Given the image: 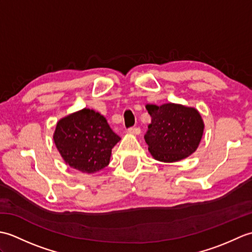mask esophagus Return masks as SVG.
<instances>
[{
  "label": "esophagus",
  "instance_id": "34e87169",
  "mask_svg": "<svg viewBox=\"0 0 252 252\" xmlns=\"http://www.w3.org/2000/svg\"><path fill=\"white\" fill-rule=\"evenodd\" d=\"M126 132L129 133V134L138 135L141 133V129H140V127H129V129L126 130Z\"/></svg>",
  "mask_w": 252,
  "mask_h": 252
}]
</instances>
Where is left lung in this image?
I'll use <instances>...</instances> for the list:
<instances>
[{
    "instance_id": "1",
    "label": "left lung",
    "mask_w": 252,
    "mask_h": 252,
    "mask_svg": "<svg viewBox=\"0 0 252 252\" xmlns=\"http://www.w3.org/2000/svg\"><path fill=\"white\" fill-rule=\"evenodd\" d=\"M152 122L145 134L148 151L161 162H176L196 152L205 129L202 118L194 107L168 103L146 105Z\"/></svg>"
}]
</instances>
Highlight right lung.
<instances>
[{"label":"right lung","mask_w":252,"mask_h":252,"mask_svg":"<svg viewBox=\"0 0 252 252\" xmlns=\"http://www.w3.org/2000/svg\"><path fill=\"white\" fill-rule=\"evenodd\" d=\"M53 140L69 167L92 174L109 164L111 149L121 138L103 115L83 108L57 122Z\"/></svg>","instance_id":"obj_1"}]
</instances>
